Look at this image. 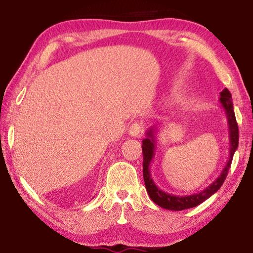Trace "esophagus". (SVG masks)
Listing matches in <instances>:
<instances>
[{
    "instance_id": "esophagus-1",
    "label": "esophagus",
    "mask_w": 253,
    "mask_h": 253,
    "mask_svg": "<svg viewBox=\"0 0 253 253\" xmlns=\"http://www.w3.org/2000/svg\"><path fill=\"white\" fill-rule=\"evenodd\" d=\"M142 130H143V126H142V124H140V123L131 124L129 128H128V132H129V135L132 136V137L138 136Z\"/></svg>"
}]
</instances>
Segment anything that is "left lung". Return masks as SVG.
Here are the masks:
<instances>
[{"label":"left lung","mask_w":253,"mask_h":253,"mask_svg":"<svg viewBox=\"0 0 253 253\" xmlns=\"http://www.w3.org/2000/svg\"><path fill=\"white\" fill-rule=\"evenodd\" d=\"M220 104L221 107L225 111L226 121H228V127H229V139H230V155L229 160L226 162L223 170L217 176V178L213 183L210 184L208 187L198 193L191 194V195H174L170 193H166L161 188L156 186L154 183L153 178L151 176V172H149V166L153 161V157L155 154V135L157 127H151L146 131V138L143 140V176L145 186H146V191L152 199L154 203H156L158 207L166 210H172V211H182V210L194 208L196 205L204 202L208 200L210 196H212L215 192L222 186L224 179L228 175L229 169L231 166V163L233 160V155L235 151H237L239 145V128L237 121H235V115L233 110V104H232V97L228 89L224 88L223 90L220 92Z\"/></svg>","instance_id":"1"}]
</instances>
